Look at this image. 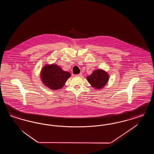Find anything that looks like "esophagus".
Returning <instances> with one entry per match:
<instances>
[{"instance_id":"1","label":"esophagus","mask_w":154,"mask_h":154,"mask_svg":"<svg viewBox=\"0 0 154 154\" xmlns=\"http://www.w3.org/2000/svg\"><path fill=\"white\" fill-rule=\"evenodd\" d=\"M82 73L79 74H76L75 75V77H81L82 76Z\"/></svg>"}]
</instances>
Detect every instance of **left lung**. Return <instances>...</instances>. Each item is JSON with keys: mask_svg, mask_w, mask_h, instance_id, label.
Here are the masks:
<instances>
[{"mask_svg": "<svg viewBox=\"0 0 154 154\" xmlns=\"http://www.w3.org/2000/svg\"><path fill=\"white\" fill-rule=\"evenodd\" d=\"M87 79L92 87L99 89H102L106 85L109 79V75L104 70L98 69L87 76Z\"/></svg>", "mask_w": 154, "mask_h": 154, "instance_id": "8db88e82", "label": "left lung"}]
</instances>
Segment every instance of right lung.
I'll use <instances>...</instances> for the list:
<instances>
[{
  "mask_svg": "<svg viewBox=\"0 0 154 154\" xmlns=\"http://www.w3.org/2000/svg\"><path fill=\"white\" fill-rule=\"evenodd\" d=\"M70 75V73L62 70L55 64L44 66L40 74L44 85L52 90H58L62 88Z\"/></svg>",
  "mask_w": 154,
  "mask_h": 154,
  "instance_id": "1",
  "label": "right lung"
}]
</instances>
